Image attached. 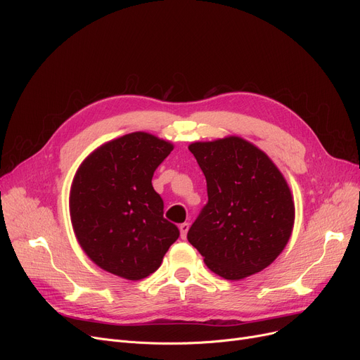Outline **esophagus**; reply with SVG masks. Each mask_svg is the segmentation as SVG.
Masks as SVG:
<instances>
[{"label": "esophagus", "instance_id": "obj_1", "mask_svg": "<svg viewBox=\"0 0 360 360\" xmlns=\"http://www.w3.org/2000/svg\"><path fill=\"white\" fill-rule=\"evenodd\" d=\"M188 229H190V223H182V224L179 226V231H181V238H182V239H185V238H186Z\"/></svg>", "mask_w": 360, "mask_h": 360}]
</instances>
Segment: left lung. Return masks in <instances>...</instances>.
<instances>
[{
    "label": "left lung",
    "mask_w": 360,
    "mask_h": 360,
    "mask_svg": "<svg viewBox=\"0 0 360 360\" xmlns=\"http://www.w3.org/2000/svg\"><path fill=\"white\" fill-rule=\"evenodd\" d=\"M188 148L209 195L188 240L223 278L239 280L269 267L286 247L295 221L292 194L280 170L239 137Z\"/></svg>",
    "instance_id": "obj_1"
}]
</instances>
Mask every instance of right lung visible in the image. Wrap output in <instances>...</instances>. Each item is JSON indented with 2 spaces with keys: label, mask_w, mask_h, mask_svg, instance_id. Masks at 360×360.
I'll return each mask as SVG.
<instances>
[{
  "label": "right lung",
  "mask_w": 360,
  "mask_h": 360,
  "mask_svg": "<svg viewBox=\"0 0 360 360\" xmlns=\"http://www.w3.org/2000/svg\"><path fill=\"white\" fill-rule=\"evenodd\" d=\"M172 148L155 136L132 132L93 151L77 170L70 195L72 228L101 269L128 280L144 278L179 238L151 185Z\"/></svg>",
  "instance_id": "right-lung-1"
}]
</instances>
